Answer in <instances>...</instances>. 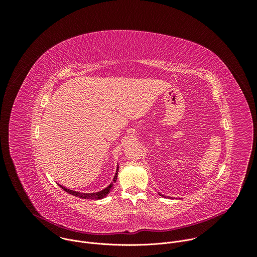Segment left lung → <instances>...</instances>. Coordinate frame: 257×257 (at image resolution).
<instances>
[{
    "instance_id": "obj_1",
    "label": "left lung",
    "mask_w": 257,
    "mask_h": 257,
    "mask_svg": "<svg viewBox=\"0 0 257 257\" xmlns=\"http://www.w3.org/2000/svg\"><path fill=\"white\" fill-rule=\"evenodd\" d=\"M159 194H160V195H162V194H161V193H159ZM162 196H164V195H162Z\"/></svg>"
}]
</instances>
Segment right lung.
I'll use <instances>...</instances> for the list:
<instances>
[{
	"mask_svg": "<svg viewBox=\"0 0 257 257\" xmlns=\"http://www.w3.org/2000/svg\"><path fill=\"white\" fill-rule=\"evenodd\" d=\"M118 171H119V167H118L117 172H116V175H115V177H114V179H113V182H114V183L117 181ZM59 186H60L63 190H65L67 193H69V194H71V195H73V196H76V197L83 198V199H100V198L105 197V196L108 194L109 189L112 188L113 184H111L108 187H106L105 189H103V190H101V191H99V192H95V193H80V192L69 190V189H67V188H65V187H63V186H61V185H59Z\"/></svg>",
	"mask_w": 257,
	"mask_h": 257,
	"instance_id": "1",
	"label": "right lung"
}]
</instances>
